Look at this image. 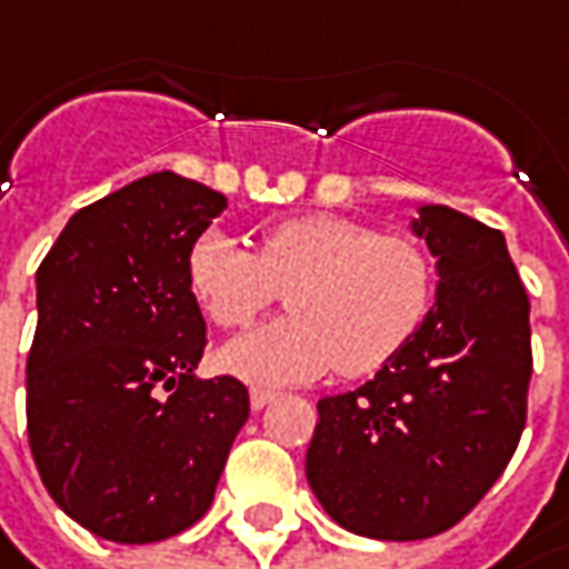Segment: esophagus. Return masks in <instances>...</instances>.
<instances>
[{
  "instance_id": "esophagus-1",
  "label": "esophagus",
  "mask_w": 569,
  "mask_h": 569,
  "mask_svg": "<svg viewBox=\"0 0 569 569\" xmlns=\"http://www.w3.org/2000/svg\"><path fill=\"white\" fill-rule=\"evenodd\" d=\"M248 395H251V408L260 410V408H267V405H270V401H273L280 391H273V388H263V385H254Z\"/></svg>"
}]
</instances>
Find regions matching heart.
I'll use <instances>...</instances> for the list:
<instances>
[{
	"mask_svg": "<svg viewBox=\"0 0 569 569\" xmlns=\"http://www.w3.org/2000/svg\"><path fill=\"white\" fill-rule=\"evenodd\" d=\"M187 286L216 328H244L283 292L289 315L229 340L219 362L258 382H309L337 366L369 376L423 325L432 267L405 236L309 212L270 222L248 254L222 232H203L187 251Z\"/></svg>",
	"mask_w": 569,
	"mask_h": 569,
	"instance_id": "b5f03b06",
	"label": "heart"
}]
</instances>
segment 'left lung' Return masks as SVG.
I'll return each instance as SVG.
<instances>
[{"instance_id": "left-lung-1", "label": "left lung", "mask_w": 569, "mask_h": 569, "mask_svg": "<svg viewBox=\"0 0 569 569\" xmlns=\"http://www.w3.org/2000/svg\"><path fill=\"white\" fill-rule=\"evenodd\" d=\"M436 258V306L376 379L318 401L306 475L337 526L379 541L452 529L526 430L529 296L503 232L449 207L410 222Z\"/></svg>"}]
</instances>
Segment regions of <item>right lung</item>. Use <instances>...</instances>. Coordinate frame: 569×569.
<instances>
[{
    "instance_id": "right-lung-1",
    "label": "right lung",
    "mask_w": 569,
    "mask_h": 569,
    "mask_svg": "<svg viewBox=\"0 0 569 569\" xmlns=\"http://www.w3.org/2000/svg\"><path fill=\"white\" fill-rule=\"evenodd\" d=\"M226 197L156 171L79 210L38 267L28 439L53 503L117 545L190 529L248 420V388L197 379L207 321L187 251Z\"/></svg>"
}]
</instances>
